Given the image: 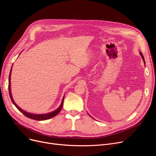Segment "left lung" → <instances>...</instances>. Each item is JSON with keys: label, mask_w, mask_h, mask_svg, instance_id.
<instances>
[{"label": "left lung", "mask_w": 156, "mask_h": 156, "mask_svg": "<svg viewBox=\"0 0 156 156\" xmlns=\"http://www.w3.org/2000/svg\"><path fill=\"white\" fill-rule=\"evenodd\" d=\"M140 55H141V57H142V58H143V61H144V64H145V61H144V56H143V54L141 53L140 52ZM92 117V116H91Z\"/></svg>", "instance_id": "8db88e82"}]
</instances>
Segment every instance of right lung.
<instances>
[{"label":"right lung","mask_w":156,"mask_h":156,"mask_svg":"<svg viewBox=\"0 0 156 156\" xmlns=\"http://www.w3.org/2000/svg\"><path fill=\"white\" fill-rule=\"evenodd\" d=\"M11 73H12V68H11V70H10V74H9V95H10V99L12 101V103L14 104V105L17 108V109H18L19 110H20L25 116H26L27 117L29 118H31L32 119H34V120H38V121H42V120H46V119H48L49 118H53L54 116H55L56 115H57L59 112L61 111L62 107V105H63V102H64V96L62 98V101H61V105L59 106V107L56 109V110L53 111V112H51L50 113H46V114H41V115H37V114H32V113H28L24 110H23L22 108H20L18 105H17L16 103H15L13 98H12V94H11V89H10V76H11Z\"/></svg>","instance_id":"add662e5"}]
</instances>
